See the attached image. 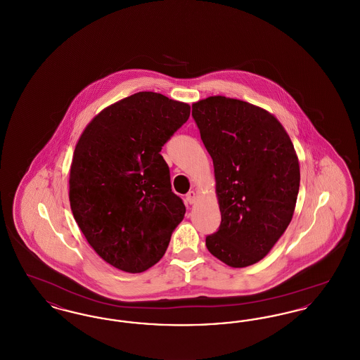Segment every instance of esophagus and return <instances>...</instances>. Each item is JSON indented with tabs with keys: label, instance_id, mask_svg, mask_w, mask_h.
<instances>
[{
	"label": "esophagus",
	"instance_id": "esophagus-1",
	"mask_svg": "<svg viewBox=\"0 0 360 360\" xmlns=\"http://www.w3.org/2000/svg\"><path fill=\"white\" fill-rule=\"evenodd\" d=\"M186 200H188V202L190 205L195 204V201H197V194H195V191H188V194H186Z\"/></svg>",
	"mask_w": 360,
	"mask_h": 360
}]
</instances>
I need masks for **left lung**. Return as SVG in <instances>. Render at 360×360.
Returning <instances> with one entry per match:
<instances>
[{
	"label": "left lung",
	"instance_id": "left-lung-1",
	"mask_svg": "<svg viewBox=\"0 0 360 360\" xmlns=\"http://www.w3.org/2000/svg\"><path fill=\"white\" fill-rule=\"evenodd\" d=\"M213 160L221 224L206 248L241 269L266 257L289 226L300 188L298 156L269 110L212 96L191 105Z\"/></svg>",
	"mask_w": 360,
	"mask_h": 360
}]
</instances>
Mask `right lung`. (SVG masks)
Wrapping results in <instances>:
<instances>
[{"mask_svg": "<svg viewBox=\"0 0 360 360\" xmlns=\"http://www.w3.org/2000/svg\"><path fill=\"white\" fill-rule=\"evenodd\" d=\"M188 116V103L139 91L103 109L75 144L72 216L97 255L121 271L153 267L185 217L159 153Z\"/></svg>", "mask_w": 360, "mask_h": 360, "instance_id": "obj_1", "label": "right lung"}]
</instances>
